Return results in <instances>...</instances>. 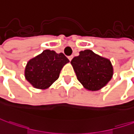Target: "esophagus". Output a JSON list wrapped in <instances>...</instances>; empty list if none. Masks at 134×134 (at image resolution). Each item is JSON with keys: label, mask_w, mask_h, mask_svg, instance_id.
<instances>
[{"label": "esophagus", "mask_w": 134, "mask_h": 134, "mask_svg": "<svg viewBox=\"0 0 134 134\" xmlns=\"http://www.w3.org/2000/svg\"><path fill=\"white\" fill-rule=\"evenodd\" d=\"M72 58H73V56H69V57H68V59H70V61H71V60H72Z\"/></svg>", "instance_id": "esophagus-1"}]
</instances>
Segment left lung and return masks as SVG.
Instances as JSON below:
<instances>
[{
	"label": "left lung",
	"instance_id": "obj_1",
	"mask_svg": "<svg viewBox=\"0 0 134 134\" xmlns=\"http://www.w3.org/2000/svg\"><path fill=\"white\" fill-rule=\"evenodd\" d=\"M77 80L85 89L97 91L107 85L113 76L112 64L109 59L90 49L80 52L71 61Z\"/></svg>",
	"mask_w": 134,
	"mask_h": 134
}]
</instances>
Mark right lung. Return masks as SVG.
I'll return each mask as SVG.
<instances>
[{
	"mask_svg": "<svg viewBox=\"0 0 134 134\" xmlns=\"http://www.w3.org/2000/svg\"><path fill=\"white\" fill-rule=\"evenodd\" d=\"M70 62L63 53L45 49L27 63L25 77L35 88L45 90L59 78L64 64Z\"/></svg>",
	"mask_w": 134,
	"mask_h": 134,
	"instance_id": "add662e5",
	"label": "right lung"
}]
</instances>
